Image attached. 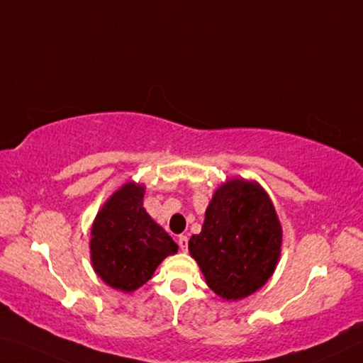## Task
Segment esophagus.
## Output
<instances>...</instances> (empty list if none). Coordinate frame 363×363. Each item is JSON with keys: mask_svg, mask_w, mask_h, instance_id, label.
I'll return each mask as SVG.
<instances>
[{"mask_svg": "<svg viewBox=\"0 0 363 363\" xmlns=\"http://www.w3.org/2000/svg\"><path fill=\"white\" fill-rule=\"evenodd\" d=\"M178 245H180V249L183 250V252H186L188 250V238L186 236H178Z\"/></svg>", "mask_w": 363, "mask_h": 363, "instance_id": "1", "label": "esophagus"}]
</instances>
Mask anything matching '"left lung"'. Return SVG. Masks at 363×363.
<instances>
[{
  "label": "left lung",
  "mask_w": 363,
  "mask_h": 363,
  "mask_svg": "<svg viewBox=\"0 0 363 363\" xmlns=\"http://www.w3.org/2000/svg\"><path fill=\"white\" fill-rule=\"evenodd\" d=\"M282 234L264 188L255 180L230 178L215 189L188 250L208 287L226 301H238L269 281L281 258Z\"/></svg>",
  "instance_id": "8db88e82"
}]
</instances>
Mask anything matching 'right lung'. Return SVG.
Returning <instances> with one entry per match:
<instances>
[{"label":"right lung","mask_w":363,"mask_h":363,"mask_svg":"<svg viewBox=\"0 0 363 363\" xmlns=\"http://www.w3.org/2000/svg\"><path fill=\"white\" fill-rule=\"evenodd\" d=\"M145 185L125 182L99 208L91 228V262L111 289L132 294L178 245L143 207Z\"/></svg>","instance_id":"1"}]
</instances>
